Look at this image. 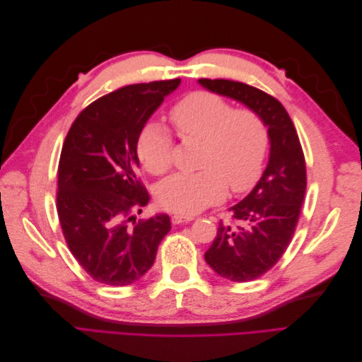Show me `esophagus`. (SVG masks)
Instances as JSON below:
<instances>
[{
    "instance_id": "34e87169",
    "label": "esophagus",
    "mask_w": 362,
    "mask_h": 362,
    "mask_svg": "<svg viewBox=\"0 0 362 362\" xmlns=\"http://www.w3.org/2000/svg\"><path fill=\"white\" fill-rule=\"evenodd\" d=\"M193 216H182V214H173L172 216V223L173 225H180V223H187L193 221Z\"/></svg>"
}]
</instances>
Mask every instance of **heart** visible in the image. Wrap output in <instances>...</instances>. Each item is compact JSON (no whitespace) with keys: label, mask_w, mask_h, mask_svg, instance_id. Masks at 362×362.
<instances>
[{"label":"heart","mask_w":362,"mask_h":362,"mask_svg":"<svg viewBox=\"0 0 362 362\" xmlns=\"http://www.w3.org/2000/svg\"><path fill=\"white\" fill-rule=\"evenodd\" d=\"M170 120L182 140L202 141L201 170L161 181L156 189L161 208L192 214L222 201L228 187L242 194L258 182L269 149V128L258 112L234 108L222 96L196 90L170 108ZM136 149L149 173L170 169L173 139L163 125L149 122L141 128Z\"/></svg>","instance_id":"1"}]
</instances>
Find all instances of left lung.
<instances>
[{"instance_id": "obj_1", "label": "left lung", "mask_w": 362, "mask_h": 362, "mask_svg": "<svg viewBox=\"0 0 362 362\" xmlns=\"http://www.w3.org/2000/svg\"><path fill=\"white\" fill-rule=\"evenodd\" d=\"M208 90L225 95L258 112L270 137L269 164L261 180L231 210V223L218 222L205 261L218 275L254 281L276 264L287 250L306 190V166L298 131L284 105L254 86L231 80L201 78Z\"/></svg>"}]
</instances>
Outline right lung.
<instances>
[{
	"label": "right lung",
	"instance_id": "1",
	"mask_svg": "<svg viewBox=\"0 0 362 362\" xmlns=\"http://www.w3.org/2000/svg\"><path fill=\"white\" fill-rule=\"evenodd\" d=\"M180 78L129 84L76 116L59 161L57 214L74 258L90 278L124 287L154 264L168 214L136 221L149 201L137 177V139Z\"/></svg>",
	"mask_w": 362,
	"mask_h": 362
}]
</instances>
